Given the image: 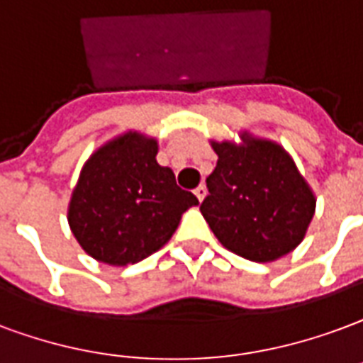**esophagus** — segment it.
I'll return each instance as SVG.
<instances>
[{
    "instance_id": "esophagus-1",
    "label": "esophagus",
    "mask_w": 363,
    "mask_h": 363,
    "mask_svg": "<svg viewBox=\"0 0 363 363\" xmlns=\"http://www.w3.org/2000/svg\"><path fill=\"white\" fill-rule=\"evenodd\" d=\"M194 194H196V198H198V200L202 202L203 198H206V194H208V189H206L203 184H200V186H198V189L194 190Z\"/></svg>"
}]
</instances>
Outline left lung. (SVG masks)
<instances>
[{
	"label": "left lung",
	"instance_id": "left-lung-1",
	"mask_svg": "<svg viewBox=\"0 0 363 363\" xmlns=\"http://www.w3.org/2000/svg\"><path fill=\"white\" fill-rule=\"evenodd\" d=\"M240 140H209L217 167L200 206L217 240L236 256L269 264L304 240L315 192L279 142L238 133Z\"/></svg>",
	"mask_w": 363,
	"mask_h": 363
}]
</instances>
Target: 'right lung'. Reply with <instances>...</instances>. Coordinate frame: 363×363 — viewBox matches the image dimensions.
Here are the masks:
<instances>
[{"mask_svg":"<svg viewBox=\"0 0 363 363\" xmlns=\"http://www.w3.org/2000/svg\"><path fill=\"white\" fill-rule=\"evenodd\" d=\"M157 138L125 130L96 147L80 169L67 221L86 254L113 267L138 264L171 240L198 198L161 167Z\"/></svg>","mask_w":363,"mask_h":363,"instance_id":"1","label":"right lung"}]
</instances>
